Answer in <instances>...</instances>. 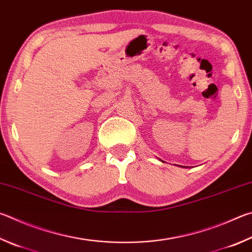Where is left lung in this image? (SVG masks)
<instances>
[{
	"instance_id": "left-lung-1",
	"label": "left lung",
	"mask_w": 252,
	"mask_h": 252,
	"mask_svg": "<svg viewBox=\"0 0 252 252\" xmlns=\"http://www.w3.org/2000/svg\"><path fill=\"white\" fill-rule=\"evenodd\" d=\"M182 167H183V166H182Z\"/></svg>"
}]
</instances>
